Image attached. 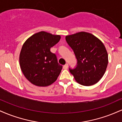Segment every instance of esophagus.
I'll list each match as a JSON object with an SVG mask.
<instances>
[{
	"instance_id": "34e87169",
	"label": "esophagus",
	"mask_w": 122,
	"mask_h": 122,
	"mask_svg": "<svg viewBox=\"0 0 122 122\" xmlns=\"http://www.w3.org/2000/svg\"><path fill=\"white\" fill-rule=\"evenodd\" d=\"M68 64H66L65 65H64V66H63V68H64V69H66L67 68H68Z\"/></svg>"
}]
</instances>
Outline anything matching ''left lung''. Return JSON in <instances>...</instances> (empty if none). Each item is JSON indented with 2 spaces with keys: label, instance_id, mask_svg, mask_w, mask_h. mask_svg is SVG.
Instances as JSON below:
<instances>
[{
  "label": "left lung",
  "instance_id": "8db88e82",
  "mask_svg": "<svg viewBox=\"0 0 122 122\" xmlns=\"http://www.w3.org/2000/svg\"><path fill=\"white\" fill-rule=\"evenodd\" d=\"M65 39L77 59L75 68H69L76 81L84 86L97 83L104 75L108 62L104 44L86 32L67 36Z\"/></svg>",
  "mask_w": 122,
  "mask_h": 122
}]
</instances>
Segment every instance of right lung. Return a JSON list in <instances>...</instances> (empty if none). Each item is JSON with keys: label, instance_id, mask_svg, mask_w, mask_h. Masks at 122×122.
Returning a JSON list of instances; mask_svg holds the SVG:
<instances>
[{"label": "right lung", "instance_id": "add662e5", "mask_svg": "<svg viewBox=\"0 0 122 122\" xmlns=\"http://www.w3.org/2000/svg\"><path fill=\"white\" fill-rule=\"evenodd\" d=\"M61 37L45 31L28 38L21 49L19 63L23 75L29 81L40 86H46L56 81L62 66L50 48L60 41Z\"/></svg>", "mask_w": 122, "mask_h": 122}]
</instances>
